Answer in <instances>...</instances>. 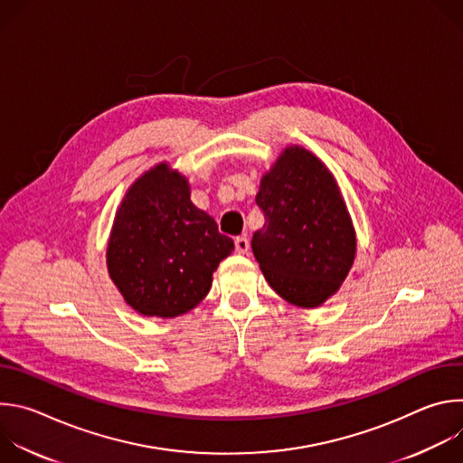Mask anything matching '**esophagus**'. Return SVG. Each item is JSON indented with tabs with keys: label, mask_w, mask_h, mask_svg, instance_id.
<instances>
[{
	"label": "esophagus",
	"mask_w": 463,
	"mask_h": 463,
	"mask_svg": "<svg viewBox=\"0 0 463 463\" xmlns=\"http://www.w3.org/2000/svg\"><path fill=\"white\" fill-rule=\"evenodd\" d=\"M234 249H236V252H240V254L247 252V250H249V240H247L245 236H238V238L234 240Z\"/></svg>",
	"instance_id": "obj_1"
}]
</instances>
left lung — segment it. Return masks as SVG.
<instances>
[{"label":"left lung","mask_w":463,"mask_h":463,"mask_svg":"<svg viewBox=\"0 0 463 463\" xmlns=\"http://www.w3.org/2000/svg\"><path fill=\"white\" fill-rule=\"evenodd\" d=\"M256 205L266 223L250 245L263 277L284 300L320 306L355 258V232L334 175L307 150L289 146L261 177Z\"/></svg>","instance_id":"1"}]
</instances>
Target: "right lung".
I'll use <instances>...</instances> for the list:
<instances>
[{"label":"right lung","instance_id":"add662e5","mask_svg":"<svg viewBox=\"0 0 463 463\" xmlns=\"http://www.w3.org/2000/svg\"><path fill=\"white\" fill-rule=\"evenodd\" d=\"M234 241L190 202L183 175L165 163L139 177L124 197L108 243V271L141 315L172 318L200 304Z\"/></svg>","mask_w":463,"mask_h":463}]
</instances>
